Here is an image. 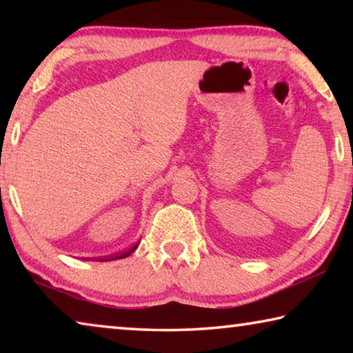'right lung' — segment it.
Returning <instances> with one entry per match:
<instances>
[{"instance_id":"right-lung-1","label":"right lung","mask_w":353,"mask_h":353,"mask_svg":"<svg viewBox=\"0 0 353 353\" xmlns=\"http://www.w3.org/2000/svg\"><path fill=\"white\" fill-rule=\"evenodd\" d=\"M137 246H139V243L137 244H134L132 248L130 249H128V250H124V252H119V254H115V255H110V256H104V261H109V260H118V259H126L128 255H130L134 252V250L137 249Z\"/></svg>"}]
</instances>
